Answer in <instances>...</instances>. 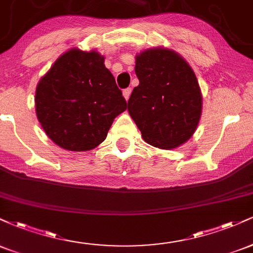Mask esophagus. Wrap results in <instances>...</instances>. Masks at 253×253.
I'll use <instances>...</instances> for the list:
<instances>
[{"instance_id":"1","label":"esophagus","mask_w":253,"mask_h":253,"mask_svg":"<svg viewBox=\"0 0 253 253\" xmlns=\"http://www.w3.org/2000/svg\"><path fill=\"white\" fill-rule=\"evenodd\" d=\"M130 92H132V89H130V88L125 89L124 91H123V95H124L125 100H126V101H128V98H129V96H130Z\"/></svg>"}]
</instances>
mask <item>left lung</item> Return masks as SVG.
Segmentation results:
<instances>
[{"label":"left lung","mask_w":253,"mask_h":253,"mask_svg":"<svg viewBox=\"0 0 253 253\" xmlns=\"http://www.w3.org/2000/svg\"><path fill=\"white\" fill-rule=\"evenodd\" d=\"M139 85L128 113L147 144L162 150L187 143L202 114V94L191 66L176 51L152 47L135 56Z\"/></svg>","instance_id":"left-lung-1"}]
</instances>
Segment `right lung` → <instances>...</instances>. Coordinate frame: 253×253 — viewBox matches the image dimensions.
<instances>
[{
    "label": "right lung",
    "instance_id": "1",
    "mask_svg": "<svg viewBox=\"0 0 253 253\" xmlns=\"http://www.w3.org/2000/svg\"><path fill=\"white\" fill-rule=\"evenodd\" d=\"M34 102L46 135L74 152L97 147L127 108L104 57L77 47L64 52L40 78Z\"/></svg>",
    "mask_w": 253,
    "mask_h": 253
}]
</instances>
